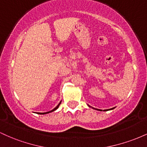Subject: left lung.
I'll use <instances>...</instances> for the list:
<instances>
[{
	"label": "left lung",
	"mask_w": 147,
	"mask_h": 147,
	"mask_svg": "<svg viewBox=\"0 0 147 147\" xmlns=\"http://www.w3.org/2000/svg\"><path fill=\"white\" fill-rule=\"evenodd\" d=\"M88 106L89 107H91V106H90L88 105ZM92 108V109H95V110H97V111H102V110H101V109H95V108H93V107H91ZM115 108V107H114V108H112V109H105V110H103L104 111H110V110H113V109H114Z\"/></svg>",
	"instance_id": "obj_1"
}]
</instances>
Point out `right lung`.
Returning a JSON list of instances; mask_svg holds the SVG:
<instances>
[{"mask_svg": "<svg viewBox=\"0 0 147 147\" xmlns=\"http://www.w3.org/2000/svg\"><path fill=\"white\" fill-rule=\"evenodd\" d=\"M61 102L59 103V104L58 105H57L56 107L55 108V109H52V111H48V112H45V113H38V114H40V115H44V114H48V113H51V112H53V111H56L57 109H58L59 108V105L61 104Z\"/></svg>", "mask_w": 147, "mask_h": 147, "instance_id": "1", "label": "right lung"}]
</instances>
